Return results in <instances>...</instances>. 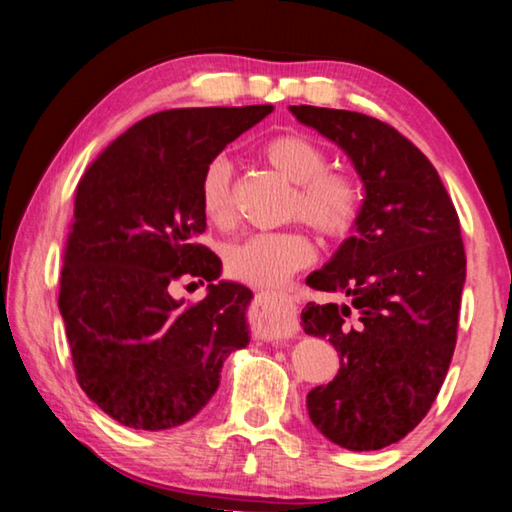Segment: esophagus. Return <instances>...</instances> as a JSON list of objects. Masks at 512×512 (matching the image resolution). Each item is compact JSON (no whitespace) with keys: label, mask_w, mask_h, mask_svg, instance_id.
Returning <instances> with one entry per match:
<instances>
[{"label":"esophagus","mask_w":512,"mask_h":512,"mask_svg":"<svg viewBox=\"0 0 512 512\" xmlns=\"http://www.w3.org/2000/svg\"><path fill=\"white\" fill-rule=\"evenodd\" d=\"M255 307L262 319L275 316V323L266 326L264 339L266 342H282V339L294 337L296 332V303L287 294H269V291H259L255 298Z\"/></svg>","instance_id":"34e87169"}]
</instances>
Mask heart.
<instances>
[{"label": "heart", "instance_id": "obj_1", "mask_svg": "<svg viewBox=\"0 0 512 512\" xmlns=\"http://www.w3.org/2000/svg\"><path fill=\"white\" fill-rule=\"evenodd\" d=\"M262 157L294 184L289 214L300 216L328 239L344 237L360 216V184L346 173L326 170L328 157L314 141L300 134H280L264 143ZM232 164L214 157L200 175V207L214 225H230ZM314 246L300 230L259 232L232 243L225 266L232 278L253 287H278L291 273L312 262Z\"/></svg>", "mask_w": 512, "mask_h": 512}]
</instances>
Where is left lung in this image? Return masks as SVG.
I'll return each instance as SVG.
<instances>
[{
	"label": "left lung",
	"instance_id": "left-lung-1",
	"mask_svg": "<svg viewBox=\"0 0 512 512\" xmlns=\"http://www.w3.org/2000/svg\"><path fill=\"white\" fill-rule=\"evenodd\" d=\"M289 111L351 159L364 189L351 237L307 275L312 289L348 298L300 314L307 335L339 353L307 412L332 444L376 451L426 417L449 371L467 266L460 221L431 161L394 127L358 111Z\"/></svg>",
	"mask_w": 512,
	"mask_h": 512
}]
</instances>
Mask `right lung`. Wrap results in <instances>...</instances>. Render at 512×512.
Instances as JSON below:
<instances>
[{
  "instance_id": "1",
  "label": "right lung",
  "mask_w": 512,
  "mask_h": 512,
  "mask_svg": "<svg viewBox=\"0 0 512 512\" xmlns=\"http://www.w3.org/2000/svg\"><path fill=\"white\" fill-rule=\"evenodd\" d=\"M271 111H159L81 177L59 310L81 389L123 426L166 431L193 419L218 389L227 355L250 342L253 291L218 280L221 259L198 243L207 227L200 175ZM180 277L207 281L208 296L184 308L167 289Z\"/></svg>"
}]
</instances>
